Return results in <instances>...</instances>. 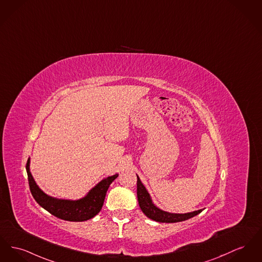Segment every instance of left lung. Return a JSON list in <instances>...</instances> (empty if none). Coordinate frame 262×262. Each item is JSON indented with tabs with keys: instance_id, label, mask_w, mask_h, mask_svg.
<instances>
[{
	"instance_id": "1",
	"label": "left lung",
	"mask_w": 262,
	"mask_h": 262,
	"mask_svg": "<svg viewBox=\"0 0 262 262\" xmlns=\"http://www.w3.org/2000/svg\"><path fill=\"white\" fill-rule=\"evenodd\" d=\"M138 188H137V194H138V200H139V207L143 214L147 217L159 222V223H177L186 221L190 217H193L194 215L200 214L203 210L194 211L187 214H171L168 212H164L160 209H158L156 206H154L152 201L150 199L149 194L147 193L145 187L142 185L141 181L139 180L138 176Z\"/></svg>"
}]
</instances>
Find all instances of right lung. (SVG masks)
Returning <instances> with one entry per match:
<instances>
[{"label": "right lung", "mask_w": 262, "mask_h": 262, "mask_svg": "<svg viewBox=\"0 0 262 262\" xmlns=\"http://www.w3.org/2000/svg\"><path fill=\"white\" fill-rule=\"evenodd\" d=\"M27 172L30 190L34 200L51 215L69 222H83L97 215L103 207L110 185L118 177V174H115L102 180L83 199L77 201L58 200L47 196L34 182L30 172V158L27 162Z\"/></svg>", "instance_id": "right-lung-1"}]
</instances>
